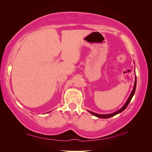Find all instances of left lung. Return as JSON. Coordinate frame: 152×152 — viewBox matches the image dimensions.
I'll return each instance as SVG.
<instances>
[{
	"label": "left lung",
	"mask_w": 152,
	"mask_h": 152,
	"mask_svg": "<svg viewBox=\"0 0 152 152\" xmlns=\"http://www.w3.org/2000/svg\"><path fill=\"white\" fill-rule=\"evenodd\" d=\"M136 87V77H135V82H134V88H133V90L132 91L131 93V94H130V96H129V98H128V99L127 100V102H126V103H125V104H124L120 110H118V111H117V112H114V113H113L106 114V115L98 114V113H96L92 112H90V111H89V112L91 114H93V115H94V116H96V117H98V118H110V117H113V116H114V115H117V114H118V113H119L122 112V111H124V110L127 108V107L128 106L129 103H130L131 100V99H132V96H134V93H135Z\"/></svg>",
	"instance_id": "left-lung-1"
}]
</instances>
